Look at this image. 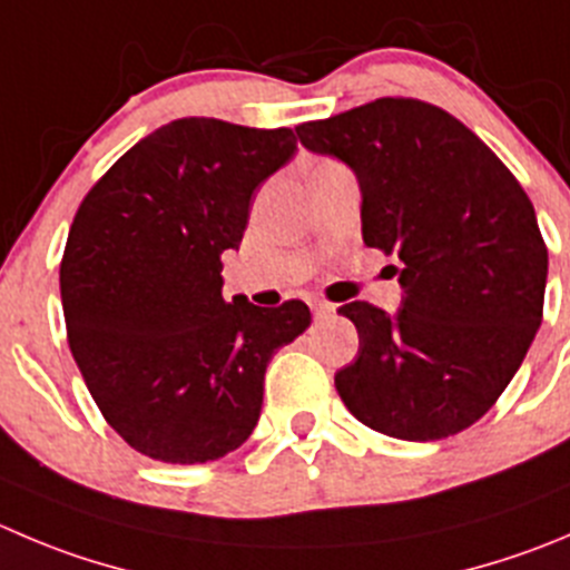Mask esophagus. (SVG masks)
I'll return each instance as SVG.
<instances>
[{
	"mask_svg": "<svg viewBox=\"0 0 570 570\" xmlns=\"http://www.w3.org/2000/svg\"><path fill=\"white\" fill-rule=\"evenodd\" d=\"M311 311H313V318H316V322H322V318H327V316H333L335 313V307L330 305V302H322V299H316L311 305Z\"/></svg>",
	"mask_w": 570,
	"mask_h": 570,
	"instance_id": "1",
	"label": "esophagus"
}]
</instances>
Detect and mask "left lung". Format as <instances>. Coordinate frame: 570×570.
<instances>
[{"instance_id": "1", "label": "left lung", "mask_w": 570, "mask_h": 570, "mask_svg": "<svg viewBox=\"0 0 570 570\" xmlns=\"http://www.w3.org/2000/svg\"><path fill=\"white\" fill-rule=\"evenodd\" d=\"M307 150L344 161L361 187L370 248L397 254V313L338 307L357 357L335 375L355 420L405 442L473 425L520 370L543 322L549 252L518 178L456 117L383 97L305 122Z\"/></svg>"}]
</instances>
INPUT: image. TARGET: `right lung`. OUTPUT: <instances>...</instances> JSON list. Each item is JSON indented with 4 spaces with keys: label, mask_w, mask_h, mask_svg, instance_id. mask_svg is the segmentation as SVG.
Masks as SVG:
<instances>
[{
    "label": "right lung",
    "mask_w": 570,
    "mask_h": 570,
    "mask_svg": "<svg viewBox=\"0 0 570 570\" xmlns=\"http://www.w3.org/2000/svg\"><path fill=\"white\" fill-rule=\"evenodd\" d=\"M296 154L291 128L184 117L139 139L89 189L61 259L75 363L134 451L204 464L252 436L265 366L311 327L305 302L224 299L254 193Z\"/></svg>",
    "instance_id": "add662e5"
}]
</instances>
